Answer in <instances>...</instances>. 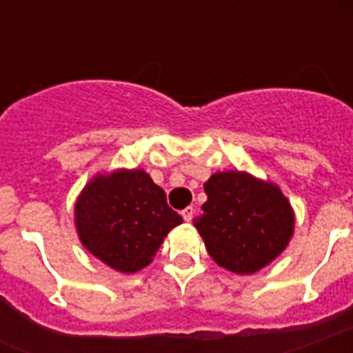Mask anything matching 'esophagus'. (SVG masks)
<instances>
[{"instance_id": "1", "label": "esophagus", "mask_w": 353, "mask_h": 353, "mask_svg": "<svg viewBox=\"0 0 353 353\" xmlns=\"http://www.w3.org/2000/svg\"><path fill=\"white\" fill-rule=\"evenodd\" d=\"M181 216H183V220H185V221L192 220V216H194V209H192V207H187V209H183L181 210Z\"/></svg>"}]
</instances>
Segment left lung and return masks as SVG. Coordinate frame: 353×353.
I'll return each mask as SVG.
<instances>
[{"instance_id": "left-lung-1", "label": "left lung", "mask_w": 353, "mask_h": 353, "mask_svg": "<svg viewBox=\"0 0 353 353\" xmlns=\"http://www.w3.org/2000/svg\"><path fill=\"white\" fill-rule=\"evenodd\" d=\"M194 227L210 258L236 274H252L282 254L295 232V210L279 185L249 172H216Z\"/></svg>"}]
</instances>
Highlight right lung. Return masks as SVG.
Here are the masks:
<instances>
[{
  "instance_id": "obj_1",
  "label": "right lung",
  "mask_w": 353,
  "mask_h": 353,
  "mask_svg": "<svg viewBox=\"0 0 353 353\" xmlns=\"http://www.w3.org/2000/svg\"><path fill=\"white\" fill-rule=\"evenodd\" d=\"M183 218L143 168L95 174L74 203L82 245L108 268L135 273L150 265L166 234Z\"/></svg>"
}]
</instances>
